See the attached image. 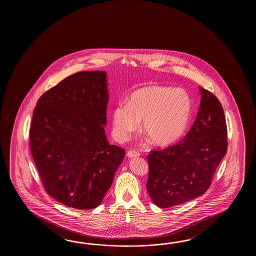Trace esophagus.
<instances>
[{
    "instance_id": "1",
    "label": "esophagus",
    "mask_w": 256,
    "mask_h": 256,
    "mask_svg": "<svg viewBox=\"0 0 256 256\" xmlns=\"http://www.w3.org/2000/svg\"><path fill=\"white\" fill-rule=\"evenodd\" d=\"M127 156L129 158H138V156H140V154L138 152H136V151H128L127 152Z\"/></svg>"
}]
</instances>
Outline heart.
Wrapping results in <instances>:
<instances>
[{
	"label": "heart",
	"instance_id": "b5f03b06",
	"mask_svg": "<svg viewBox=\"0 0 256 256\" xmlns=\"http://www.w3.org/2000/svg\"><path fill=\"white\" fill-rule=\"evenodd\" d=\"M190 96L183 88L147 85L130 93L112 112L116 138L124 141L142 120V132L158 146H168L181 139L190 120Z\"/></svg>",
	"mask_w": 256,
	"mask_h": 256
}]
</instances>
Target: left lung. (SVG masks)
<instances>
[{
	"instance_id": "left-lung-1",
	"label": "left lung",
	"mask_w": 256,
	"mask_h": 256,
	"mask_svg": "<svg viewBox=\"0 0 256 256\" xmlns=\"http://www.w3.org/2000/svg\"><path fill=\"white\" fill-rule=\"evenodd\" d=\"M196 120L178 144L148 154L146 188L159 208L173 207L203 195L227 152V126L222 106L200 87Z\"/></svg>"
}]
</instances>
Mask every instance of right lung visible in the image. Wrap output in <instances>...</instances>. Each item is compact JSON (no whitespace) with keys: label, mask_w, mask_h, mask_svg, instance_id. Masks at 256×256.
Instances as JSON below:
<instances>
[{"label":"right lung","mask_w":256,"mask_h":256,"mask_svg":"<svg viewBox=\"0 0 256 256\" xmlns=\"http://www.w3.org/2000/svg\"><path fill=\"white\" fill-rule=\"evenodd\" d=\"M108 100L106 72L82 71L43 94L34 110V161L49 196L66 207H98L126 156L105 134Z\"/></svg>","instance_id":"add662e5"}]
</instances>
